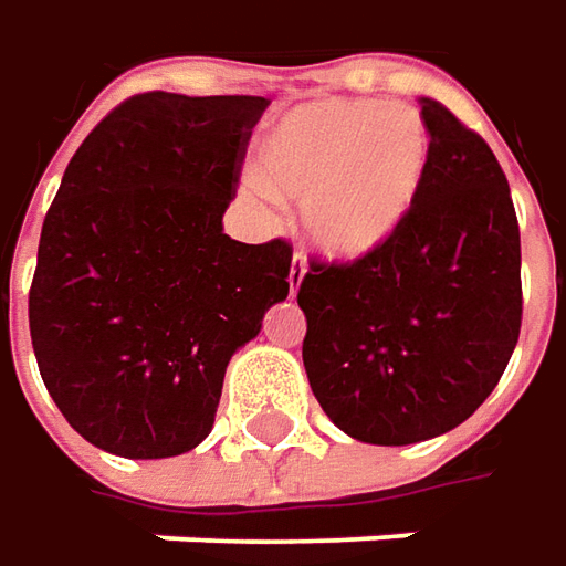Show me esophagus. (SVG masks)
Returning a JSON list of instances; mask_svg holds the SVG:
<instances>
[{
  "instance_id": "1",
  "label": "esophagus",
  "mask_w": 566,
  "mask_h": 566,
  "mask_svg": "<svg viewBox=\"0 0 566 566\" xmlns=\"http://www.w3.org/2000/svg\"><path fill=\"white\" fill-rule=\"evenodd\" d=\"M303 275H306V260H303L301 253H294V260H291V275H287V284H291V294H297V291H301Z\"/></svg>"
}]
</instances>
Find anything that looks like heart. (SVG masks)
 Segmentation results:
<instances>
[{
  "label": "heart",
  "instance_id": "b5f03b06",
  "mask_svg": "<svg viewBox=\"0 0 566 566\" xmlns=\"http://www.w3.org/2000/svg\"><path fill=\"white\" fill-rule=\"evenodd\" d=\"M432 163V134L419 108L379 99H316L291 108L265 134L260 180L303 203V231L325 256L357 260L381 247L410 216Z\"/></svg>",
  "mask_w": 566,
  "mask_h": 566
}]
</instances>
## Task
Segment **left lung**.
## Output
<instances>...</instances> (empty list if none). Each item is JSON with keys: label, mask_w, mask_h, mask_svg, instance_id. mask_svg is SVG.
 <instances>
[{"label": "left lung", "mask_w": 566, "mask_h": 566, "mask_svg": "<svg viewBox=\"0 0 566 566\" xmlns=\"http://www.w3.org/2000/svg\"><path fill=\"white\" fill-rule=\"evenodd\" d=\"M432 163L417 203L373 253L310 260L303 366L328 419L366 444L451 432L495 391L523 319L520 224L476 130L419 96Z\"/></svg>", "instance_id": "8db88e82"}]
</instances>
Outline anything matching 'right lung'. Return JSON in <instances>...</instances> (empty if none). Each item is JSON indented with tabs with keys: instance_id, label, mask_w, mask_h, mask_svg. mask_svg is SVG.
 I'll return each mask as SVG.
<instances>
[{
	"instance_id": "1",
	"label": "right lung",
	"mask_w": 566,
	"mask_h": 566,
	"mask_svg": "<svg viewBox=\"0 0 566 566\" xmlns=\"http://www.w3.org/2000/svg\"><path fill=\"white\" fill-rule=\"evenodd\" d=\"M265 96L137 93L71 156L43 219L30 342L90 444L159 460L209 436L228 360L287 297L291 244L222 231Z\"/></svg>"
}]
</instances>
